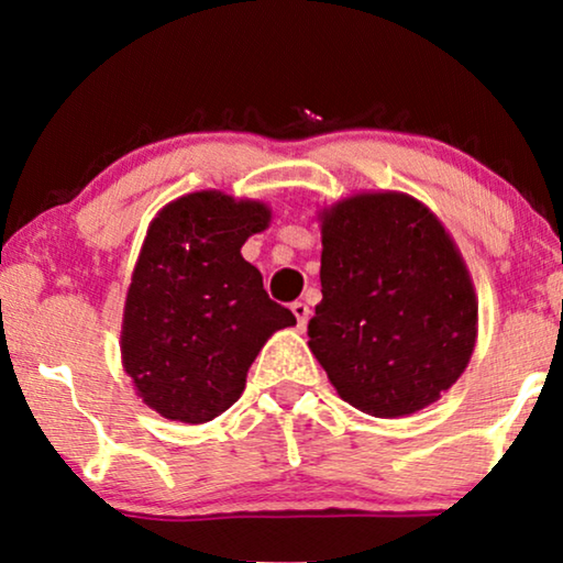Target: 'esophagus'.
Instances as JSON below:
<instances>
[{
	"label": "esophagus",
	"instance_id": "esophagus-1",
	"mask_svg": "<svg viewBox=\"0 0 563 563\" xmlns=\"http://www.w3.org/2000/svg\"><path fill=\"white\" fill-rule=\"evenodd\" d=\"M291 312H295L297 325L305 328L307 320H310V305L302 302V299H297V302H291Z\"/></svg>",
	"mask_w": 563,
	"mask_h": 563
}]
</instances>
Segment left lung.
I'll return each mask as SVG.
<instances>
[{"label":"left lung","instance_id":"1","mask_svg":"<svg viewBox=\"0 0 563 563\" xmlns=\"http://www.w3.org/2000/svg\"><path fill=\"white\" fill-rule=\"evenodd\" d=\"M322 302L307 325L345 402L402 418L464 374L476 297L451 235L418 199L356 195L322 212Z\"/></svg>","mask_w":563,"mask_h":563}]
</instances>
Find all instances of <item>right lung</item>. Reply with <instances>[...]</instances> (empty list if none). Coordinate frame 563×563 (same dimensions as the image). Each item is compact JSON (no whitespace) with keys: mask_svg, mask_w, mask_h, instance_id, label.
<instances>
[{"mask_svg":"<svg viewBox=\"0 0 563 563\" xmlns=\"http://www.w3.org/2000/svg\"><path fill=\"white\" fill-rule=\"evenodd\" d=\"M266 205L195 191L153 218L122 318V366L143 402L179 422H207L245 389L274 330L295 325L241 256L268 225Z\"/></svg>","mask_w":563,"mask_h":563,"instance_id":"obj_1","label":"right lung"}]
</instances>
